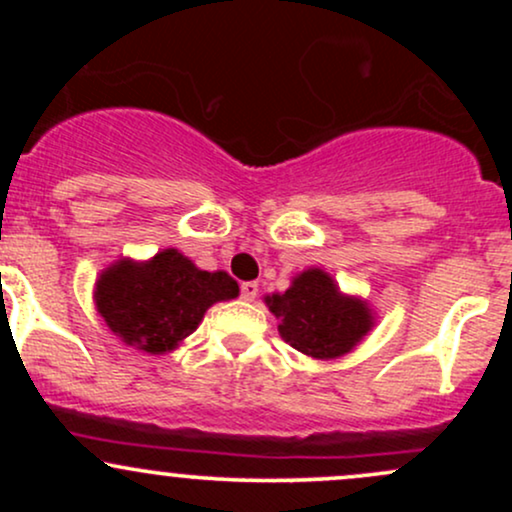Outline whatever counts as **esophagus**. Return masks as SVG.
Here are the masks:
<instances>
[{
	"mask_svg": "<svg viewBox=\"0 0 512 512\" xmlns=\"http://www.w3.org/2000/svg\"><path fill=\"white\" fill-rule=\"evenodd\" d=\"M257 293H260V286H257V281H245V284L240 286V296H243L245 301H255Z\"/></svg>",
	"mask_w": 512,
	"mask_h": 512,
	"instance_id": "34e87169",
	"label": "esophagus"
}]
</instances>
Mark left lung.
Segmentation results:
<instances>
[{
  "label": "left lung",
  "instance_id": "1",
  "mask_svg": "<svg viewBox=\"0 0 512 512\" xmlns=\"http://www.w3.org/2000/svg\"><path fill=\"white\" fill-rule=\"evenodd\" d=\"M264 303L279 320L286 344L317 361H332L354 351L373 330L375 313L361 296H349L325 269H303L284 293H269Z\"/></svg>",
  "mask_w": 512,
  "mask_h": 512
}]
</instances>
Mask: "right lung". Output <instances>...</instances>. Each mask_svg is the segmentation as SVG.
<instances>
[{
	"label": "right lung",
	"instance_id": "add662e5",
	"mask_svg": "<svg viewBox=\"0 0 512 512\" xmlns=\"http://www.w3.org/2000/svg\"><path fill=\"white\" fill-rule=\"evenodd\" d=\"M238 293V281L226 272H204L180 250L166 248L149 260L120 257L105 267L93 303L120 342L161 356L197 330L211 305Z\"/></svg>",
	"mask_w": 512,
	"mask_h": 512
}]
</instances>
